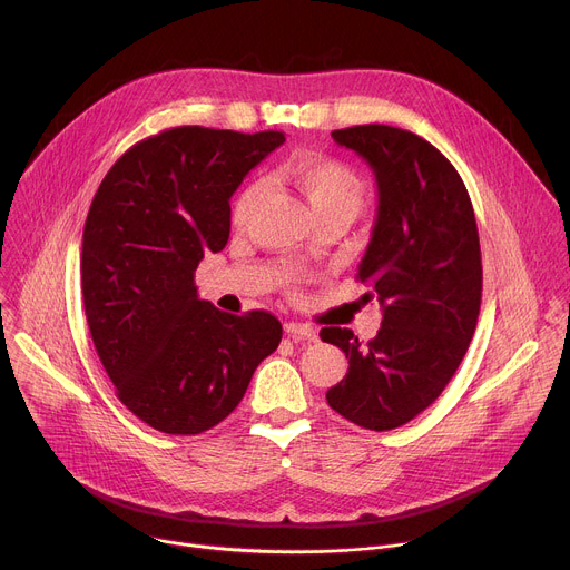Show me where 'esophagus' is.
I'll list each match as a JSON object with an SVG mask.
<instances>
[{
  "instance_id": "esophagus-1",
  "label": "esophagus",
  "mask_w": 570,
  "mask_h": 570,
  "mask_svg": "<svg viewBox=\"0 0 570 570\" xmlns=\"http://www.w3.org/2000/svg\"><path fill=\"white\" fill-rule=\"evenodd\" d=\"M284 332L295 338V341H316L318 338V332L314 327L308 325H302V323H286L284 325Z\"/></svg>"
}]
</instances>
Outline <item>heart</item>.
Listing matches in <instances>:
<instances>
[{
    "label": "heart",
    "instance_id": "b5f03b06",
    "mask_svg": "<svg viewBox=\"0 0 570 570\" xmlns=\"http://www.w3.org/2000/svg\"><path fill=\"white\" fill-rule=\"evenodd\" d=\"M277 175L291 181L304 195L318 220L332 216L352 220L366 199V179L345 161L321 157V154H293L279 166ZM262 193V181H249L240 188L232 204L234 225H243L249 218Z\"/></svg>",
    "mask_w": 570,
    "mask_h": 570
}]
</instances>
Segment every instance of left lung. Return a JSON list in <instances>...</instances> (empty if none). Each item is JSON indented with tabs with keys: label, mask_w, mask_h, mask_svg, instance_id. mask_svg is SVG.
<instances>
[{
	"label": "left lung",
	"mask_w": 570,
	"mask_h": 570,
	"mask_svg": "<svg viewBox=\"0 0 570 570\" xmlns=\"http://www.w3.org/2000/svg\"><path fill=\"white\" fill-rule=\"evenodd\" d=\"M332 138L375 173L377 218L356 279L384 316L368 343L352 330H321L350 364L327 402L350 423L386 432L441 395L471 345L482 302L478 223L459 173L425 138L389 125Z\"/></svg>",
	"instance_id": "1"
}]
</instances>
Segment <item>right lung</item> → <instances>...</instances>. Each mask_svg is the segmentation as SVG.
Masks as SVG:
<instances>
[{"label": "right lung", "instance_id": "obj_1", "mask_svg": "<svg viewBox=\"0 0 570 570\" xmlns=\"http://www.w3.org/2000/svg\"><path fill=\"white\" fill-rule=\"evenodd\" d=\"M282 131L173 127L129 147L83 225L81 293L97 356L120 402L166 434H202L243 400L282 341L268 312L225 314L195 271L229 238V199Z\"/></svg>", "mask_w": 570, "mask_h": 570}]
</instances>
